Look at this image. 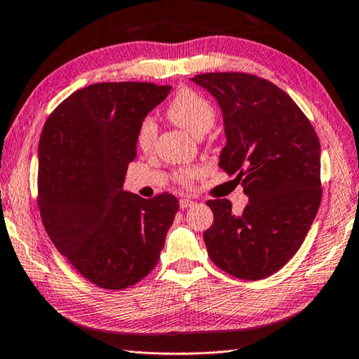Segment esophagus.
I'll return each mask as SVG.
<instances>
[{"mask_svg":"<svg viewBox=\"0 0 359 359\" xmlns=\"http://www.w3.org/2000/svg\"><path fill=\"white\" fill-rule=\"evenodd\" d=\"M194 204V201L193 199H188V198H184V199H180V203H179V205H180V209H188V208H191V205Z\"/></svg>","mask_w":359,"mask_h":359,"instance_id":"esophagus-1","label":"esophagus"}]
</instances>
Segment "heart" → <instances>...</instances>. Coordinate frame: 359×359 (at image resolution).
<instances>
[{
    "instance_id": "heart-1",
    "label": "heart",
    "mask_w": 359,
    "mask_h": 359,
    "mask_svg": "<svg viewBox=\"0 0 359 359\" xmlns=\"http://www.w3.org/2000/svg\"><path fill=\"white\" fill-rule=\"evenodd\" d=\"M166 114L171 121L179 125L180 128L191 133L193 136H203L208 133L217 117L215 107L205 100L201 93L190 88H182L175 93L174 98L166 107ZM156 121L151 117L141 120L136 133V145L142 151H150L156 141ZM201 175L199 168H179L174 172V179L180 185H191Z\"/></svg>"
}]
</instances>
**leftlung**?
Segmentation results:
<instances>
[{
	"label": "left lung",
	"mask_w": 359,
	"mask_h": 359,
	"mask_svg": "<svg viewBox=\"0 0 359 359\" xmlns=\"http://www.w3.org/2000/svg\"><path fill=\"white\" fill-rule=\"evenodd\" d=\"M191 81L222 107L226 145L218 166L236 174L248 196L241 215L228 199H209L208 253L228 274L261 280L293 258L318 212V136L296 102L263 77L205 72Z\"/></svg>",
	"instance_id": "8db88e82"
}]
</instances>
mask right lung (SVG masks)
Masks as SVG:
<instances>
[{
	"label": "right lung",
	"mask_w": 359,
	"mask_h": 359,
	"mask_svg": "<svg viewBox=\"0 0 359 359\" xmlns=\"http://www.w3.org/2000/svg\"><path fill=\"white\" fill-rule=\"evenodd\" d=\"M169 92V85L149 82L88 85L42 128V223L57 250L100 288L123 290L150 274L179 210L171 193L144 199L121 190L136 158L137 126Z\"/></svg>",
	"instance_id": "1"
}]
</instances>
